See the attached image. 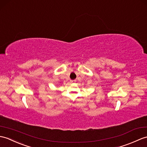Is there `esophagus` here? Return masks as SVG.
I'll return each mask as SVG.
<instances>
[{
  "label": "esophagus",
  "mask_w": 147,
  "mask_h": 147,
  "mask_svg": "<svg viewBox=\"0 0 147 147\" xmlns=\"http://www.w3.org/2000/svg\"><path fill=\"white\" fill-rule=\"evenodd\" d=\"M76 81V80H71V83H75Z\"/></svg>",
  "instance_id": "obj_1"
}]
</instances>
